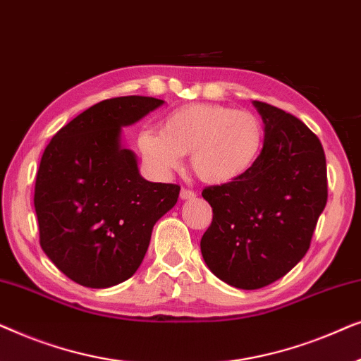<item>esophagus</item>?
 I'll list each match as a JSON object with an SVG mask.
<instances>
[{"label": "esophagus", "instance_id": "obj_1", "mask_svg": "<svg viewBox=\"0 0 361 361\" xmlns=\"http://www.w3.org/2000/svg\"><path fill=\"white\" fill-rule=\"evenodd\" d=\"M197 194L194 190H190V189H187V187H182L180 189V199L182 200H190V199H194Z\"/></svg>", "mask_w": 361, "mask_h": 361}]
</instances>
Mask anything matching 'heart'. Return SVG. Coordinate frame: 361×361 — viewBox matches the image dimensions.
I'll return each instance as SVG.
<instances>
[{"instance_id":"heart-1","label":"heart","mask_w":361,"mask_h":361,"mask_svg":"<svg viewBox=\"0 0 361 361\" xmlns=\"http://www.w3.org/2000/svg\"><path fill=\"white\" fill-rule=\"evenodd\" d=\"M264 125L248 110L216 103H192L172 110L161 121V133L145 130L137 147L152 169L169 174L190 154L197 177L209 184H226L245 176L258 161Z\"/></svg>"}]
</instances>
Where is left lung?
Returning a JSON list of instances; mask_svg holds the SVG:
<instances>
[{
  "instance_id": "8db88e82",
  "label": "left lung",
  "mask_w": 361,
  "mask_h": 361,
  "mask_svg": "<svg viewBox=\"0 0 361 361\" xmlns=\"http://www.w3.org/2000/svg\"><path fill=\"white\" fill-rule=\"evenodd\" d=\"M264 123L263 151L240 179L202 197L214 219L200 240L207 266L238 289L264 288L307 253L327 204V164L319 137L281 108L253 102Z\"/></svg>"
}]
</instances>
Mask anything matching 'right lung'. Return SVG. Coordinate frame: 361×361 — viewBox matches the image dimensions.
I'll use <instances>...</instances> for the list:
<instances>
[{
    "instance_id": "add662e5",
    "label": "right lung",
    "mask_w": 361,
    "mask_h": 361,
    "mask_svg": "<svg viewBox=\"0 0 361 361\" xmlns=\"http://www.w3.org/2000/svg\"><path fill=\"white\" fill-rule=\"evenodd\" d=\"M152 97H116L61 128L39 164L34 207L39 241L67 278L103 289L130 279L152 226L176 205L180 187L147 182L121 146V126L162 105Z\"/></svg>"
}]
</instances>
